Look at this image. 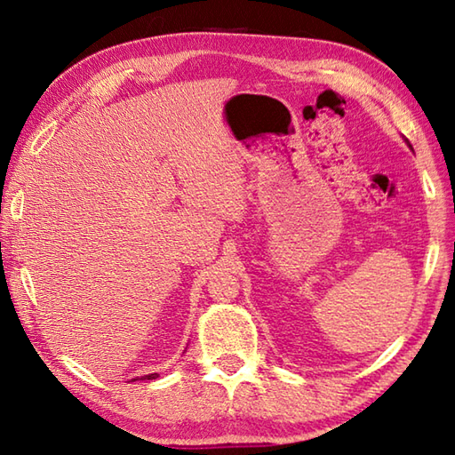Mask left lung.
<instances>
[{"instance_id":"1","label":"left lung","mask_w":455,"mask_h":455,"mask_svg":"<svg viewBox=\"0 0 455 455\" xmlns=\"http://www.w3.org/2000/svg\"><path fill=\"white\" fill-rule=\"evenodd\" d=\"M405 142H407V144H409V140H405ZM409 148H411V144H409ZM411 149H412V148H411Z\"/></svg>"}]
</instances>
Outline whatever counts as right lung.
Returning a JSON list of instances; mask_svg holds the SVG:
<instances>
[{"mask_svg":"<svg viewBox=\"0 0 455 455\" xmlns=\"http://www.w3.org/2000/svg\"><path fill=\"white\" fill-rule=\"evenodd\" d=\"M156 378H159V373H148V376H142V378H134L132 381H136V379H156Z\"/></svg>","mask_w":455,"mask_h":455,"instance_id":"1","label":"right lung"}]
</instances>
